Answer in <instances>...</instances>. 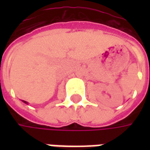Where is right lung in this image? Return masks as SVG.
I'll return each mask as SVG.
<instances>
[{
    "label": "right lung",
    "instance_id": "right-lung-1",
    "mask_svg": "<svg viewBox=\"0 0 150 150\" xmlns=\"http://www.w3.org/2000/svg\"><path fill=\"white\" fill-rule=\"evenodd\" d=\"M22 102H23V103H26V104L28 103H27V102H26V101H22Z\"/></svg>",
    "mask_w": 150,
    "mask_h": 150
}]
</instances>
